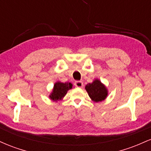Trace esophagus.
Wrapping results in <instances>:
<instances>
[{"label": "esophagus", "instance_id": "obj_1", "mask_svg": "<svg viewBox=\"0 0 151 151\" xmlns=\"http://www.w3.org/2000/svg\"><path fill=\"white\" fill-rule=\"evenodd\" d=\"M74 85H75L76 87L81 88L83 86H84V84H83L82 81H76L75 82H74Z\"/></svg>", "mask_w": 151, "mask_h": 151}]
</instances>
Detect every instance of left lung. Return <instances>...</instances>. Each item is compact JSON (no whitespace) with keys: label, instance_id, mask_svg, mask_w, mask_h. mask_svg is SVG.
<instances>
[{"label":"left lung","instance_id":"8db88e82","mask_svg":"<svg viewBox=\"0 0 151 151\" xmlns=\"http://www.w3.org/2000/svg\"><path fill=\"white\" fill-rule=\"evenodd\" d=\"M86 91L89 97L93 101H101L104 100L107 96V89L105 86L98 79H96L91 84L89 83L85 86Z\"/></svg>","mask_w":151,"mask_h":151}]
</instances>
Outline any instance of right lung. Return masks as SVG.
I'll return each mask as SVG.
<instances>
[{
  "label": "right lung",
  "instance_id": "1",
  "mask_svg": "<svg viewBox=\"0 0 151 151\" xmlns=\"http://www.w3.org/2000/svg\"><path fill=\"white\" fill-rule=\"evenodd\" d=\"M72 88V84L70 82H65L62 83L58 81V82L55 83L54 85V89L52 92L50 97L51 99L54 101H58V100L62 99L64 96H65L67 93V91L69 89Z\"/></svg>",
  "mask_w": 151,
  "mask_h": 151
}]
</instances>
